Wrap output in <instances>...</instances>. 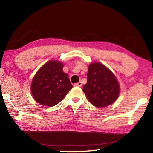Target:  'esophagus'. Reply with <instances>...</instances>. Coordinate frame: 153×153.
<instances>
[{
    "label": "esophagus",
    "instance_id": "obj_1",
    "mask_svg": "<svg viewBox=\"0 0 153 153\" xmlns=\"http://www.w3.org/2000/svg\"><path fill=\"white\" fill-rule=\"evenodd\" d=\"M75 86H79V87H81L82 86V82H79L76 83V84H74Z\"/></svg>",
    "mask_w": 153,
    "mask_h": 153
}]
</instances>
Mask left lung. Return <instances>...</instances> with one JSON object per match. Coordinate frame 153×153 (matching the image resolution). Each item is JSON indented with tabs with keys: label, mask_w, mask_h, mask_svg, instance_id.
Segmentation results:
<instances>
[{
	"label": "left lung",
	"mask_w": 153,
	"mask_h": 153,
	"mask_svg": "<svg viewBox=\"0 0 153 153\" xmlns=\"http://www.w3.org/2000/svg\"><path fill=\"white\" fill-rule=\"evenodd\" d=\"M120 89L117 78L107 67L100 63L90 65L83 92L91 104L98 108L113 104L117 99Z\"/></svg>",
	"instance_id": "8db88e82"
}]
</instances>
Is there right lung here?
Returning a JSON list of instances; mask_svg holds the SVG:
<instances>
[{
    "instance_id": "1",
    "label": "right lung",
    "mask_w": 153,
    "mask_h": 153,
    "mask_svg": "<svg viewBox=\"0 0 153 153\" xmlns=\"http://www.w3.org/2000/svg\"><path fill=\"white\" fill-rule=\"evenodd\" d=\"M63 67L60 61H49L37 71L31 85V91L36 102L53 107L60 102L73 88Z\"/></svg>"
}]
</instances>
